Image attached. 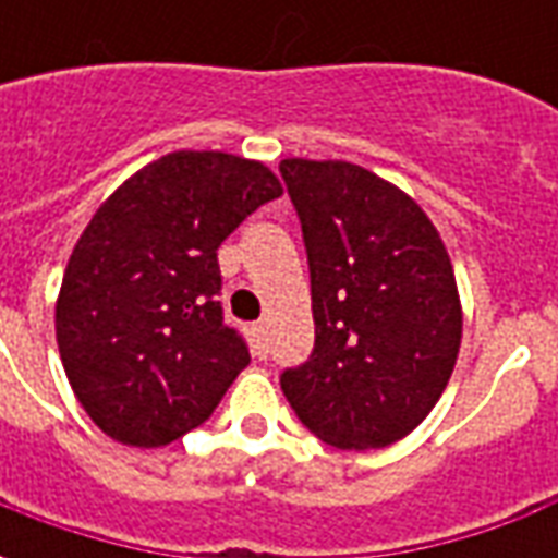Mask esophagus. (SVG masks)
<instances>
[{"label":"esophagus","instance_id":"esophagus-1","mask_svg":"<svg viewBox=\"0 0 558 558\" xmlns=\"http://www.w3.org/2000/svg\"><path fill=\"white\" fill-rule=\"evenodd\" d=\"M251 335H254L256 355H259V359H266V352H268V331H266V323H254V326H251Z\"/></svg>","mask_w":558,"mask_h":558}]
</instances>
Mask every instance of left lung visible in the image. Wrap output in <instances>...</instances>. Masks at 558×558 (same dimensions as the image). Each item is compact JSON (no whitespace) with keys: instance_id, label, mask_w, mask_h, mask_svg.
Wrapping results in <instances>:
<instances>
[{"instance_id":"obj_1","label":"left lung","mask_w":558,"mask_h":558,"mask_svg":"<svg viewBox=\"0 0 558 558\" xmlns=\"http://www.w3.org/2000/svg\"><path fill=\"white\" fill-rule=\"evenodd\" d=\"M302 223L314 352L280 374L295 415L350 451L403 439L454 371L463 314L454 268L421 206L350 160H280Z\"/></svg>"}]
</instances>
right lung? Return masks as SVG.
I'll return each instance as SVG.
<instances>
[{
	"label": "right lung",
	"instance_id": "obj_1",
	"mask_svg": "<svg viewBox=\"0 0 558 558\" xmlns=\"http://www.w3.org/2000/svg\"><path fill=\"white\" fill-rule=\"evenodd\" d=\"M280 194L259 160L172 151L95 211L68 259L56 343L80 407L110 439L170 445L251 364L223 323L218 247Z\"/></svg>",
	"mask_w": 558,
	"mask_h": 558
}]
</instances>
